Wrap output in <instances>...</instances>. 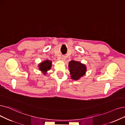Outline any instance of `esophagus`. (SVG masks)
Listing matches in <instances>:
<instances>
[{"mask_svg":"<svg viewBox=\"0 0 125 125\" xmlns=\"http://www.w3.org/2000/svg\"><path fill=\"white\" fill-rule=\"evenodd\" d=\"M62 61H64V60L66 59V57H65V56H62Z\"/></svg>","mask_w":125,"mask_h":125,"instance_id":"34e87169","label":"esophagus"}]
</instances>
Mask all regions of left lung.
Returning <instances> with one entry per match:
<instances>
[{
	"mask_svg": "<svg viewBox=\"0 0 125 125\" xmlns=\"http://www.w3.org/2000/svg\"><path fill=\"white\" fill-rule=\"evenodd\" d=\"M69 69L72 79L78 80L85 74L87 68L81 62L71 61L69 62Z\"/></svg>",
	"mask_w": 125,
	"mask_h": 125,
	"instance_id": "8db88e82",
	"label": "left lung"
}]
</instances>
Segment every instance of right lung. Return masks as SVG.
Instances as JSON below:
<instances>
[{
  "mask_svg": "<svg viewBox=\"0 0 125 125\" xmlns=\"http://www.w3.org/2000/svg\"><path fill=\"white\" fill-rule=\"evenodd\" d=\"M51 67L52 62L50 61L49 60H46V61L42 62L38 64L39 70L41 71L44 75H46L47 71L51 69Z\"/></svg>",
  "mask_w": 125,
  "mask_h": 125,
  "instance_id": "add662e5",
  "label": "right lung"
}]
</instances>
